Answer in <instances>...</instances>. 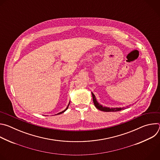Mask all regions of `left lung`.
I'll list each match as a JSON object with an SVG mask.
<instances>
[{
    "label": "left lung",
    "mask_w": 160,
    "mask_h": 160,
    "mask_svg": "<svg viewBox=\"0 0 160 160\" xmlns=\"http://www.w3.org/2000/svg\"><path fill=\"white\" fill-rule=\"evenodd\" d=\"M92 99H93V102H94V104L95 105V106L96 107L97 109L102 111H105V112H113V111H120L122 110L123 108H106V107H104L102 106V105L99 104L97 101H96V97L94 96V94L92 92Z\"/></svg>",
    "instance_id": "8db88e82"
}]
</instances>
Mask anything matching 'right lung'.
Wrapping results in <instances>:
<instances>
[{
  "label": "right lung",
  "instance_id": "right-lung-1",
  "mask_svg": "<svg viewBox=\"0 0 160 160\" xmlns=\"http://www.w3.org/2000/svg\"><path fill=\"white\" fill-rule=\"evenodd\" d=\"M69 104H70V103H69ZM69 104H68V106H67V108H66V109H64V111H61V112H59V113H58V114H57V115H60V114H61V113H62V112H64V111H66V110H67V109H68V106H69Z\"/></svg>",
  "mask_w": 160,
  "mask_h": 160
}]
</instances>
